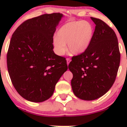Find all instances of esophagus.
Returning a JSON list of instances; mask_svg holds the SVG:
<instances>
[{
  "mask_svg": "<svg viewBox=\"0 0 127 127\" xmlns=\"http://www.w3.org/2000/svg\"><path fill=\"white\" fill-rule=\"evenodd\" d=\"M66 60H67V65H68V64H69L70 62V59H68V58H67V59H66Z\"/></svg>",
  "mask_w": 127,
  "mask_h": 127,
  "instance_id": "34e87169",
  "label": "esophagus"
}]
</instances>
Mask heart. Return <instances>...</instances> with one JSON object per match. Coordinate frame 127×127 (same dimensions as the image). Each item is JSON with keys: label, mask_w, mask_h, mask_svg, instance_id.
<instances>
[{"label": "heart", "mask_w": 127, "mask_h": 127, "mask_svg": "<svg viewBox=\"0 0 127 127\" xmlns=\"http://www.w3.org/2000/svg\"><path fill=\"white\" fill-rule=\"evenodd\" d=\"M94 27L85 20L70 21L64 24L58 30L52 40L56 54L62 56L68 49L75 55L82 54L88 49L94 37Z\"/></svg>", "instance_id": "obj_1"}]
</instances>
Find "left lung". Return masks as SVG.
<instances>
[{
  "mask_svg": "<svg viewBox=\"0 0 127 127\" xmlns=\"http://www.w3.org/2000/svg\"><path fill=\"white\" fill-rule=\"evenodd\" d=\"M95 23L94 37L86 51L72 57L68 69L75 95L84 100L100 98L114 83L121 55L115 32L104 21L91 17Z\"/></svg>",
  "mask_w": 127,
  "mask_h": 127,
  "instance_id": "obj_1",
  "label": "left lung"
}]
</instances>
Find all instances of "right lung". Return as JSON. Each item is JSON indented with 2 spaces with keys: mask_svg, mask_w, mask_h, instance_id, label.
Returning <instances> with one entry per match:
<instances>
[{
  "mask_svg": "<svg viewBox=\"0 0 127 127\" xmlns=\"http://www.w3.org/2000/svg\"><path fill=\"white\" fill-rule=\"evenodd\" d=\"M63 15H40L23 23L13 33L7 54L10 78L18 93L32 102L50 98L67 70L65 58L53 51V36Z\"/></svg>",
  "mask_w": 127,
  "mask_h": 127,
  "instance_id": "obj_1",
  "label": "right lung"
}]
</instances>
